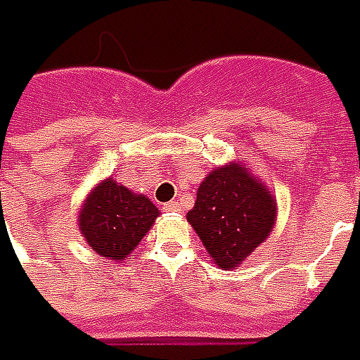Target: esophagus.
Masks as SVG:
<instances>
[{"mask_svg":"<svg viewBox=\"0 0 360 360\" xmlns=\"http://www.w3.org/2000/svg\"><path fill=\"white\" fill-rule=\"evenodd\" d=\"M165 211H180V203L178 201H168V203H165Z\"/></svg>","mask_w":360,"mask_h":360,"instance_id":"esophagus-1","label":"esophagus"}]
</instances>
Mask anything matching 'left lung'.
<instances>
[{
    "label": "left lung",
    "instance_id": "obj_1",
    "mask_svg": "<svg viewBox=\"0 0 360 360\" xmlns=\"http://www.w3.org/2000/svg\"><path fill=\"white\" fill-rule=\"evenodd\" d=\"M186 219L217 267L231 271L271 234L277 201L246 162L231 160L203 178Z\"/></svg>",
    "mask_w": 360,
    "mask_h": 360
}]
</instances>
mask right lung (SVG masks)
<instances>
[{
	"mask_svg": "<svg viewBox=\"0 0 360 360\" xmlns=\"http://www.w3.org/2000/svg\"><path fill=\"white\" fill-rule=\"evenodd\" d=\"M159 215L147 195L131 192L114 178H104L81 203L77 225L94 254L122 264Z\"/></svg>",
	"mask_w": 360,
	"mask_h": 360,
	"instance_id": "1",
	"label": "right lung"
}]
</instances>
